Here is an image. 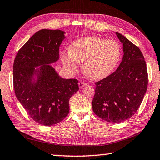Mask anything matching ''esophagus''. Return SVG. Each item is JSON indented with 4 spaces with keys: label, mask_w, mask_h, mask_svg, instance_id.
Here are the masks:
<instances>
[{
    "label": "esophagus",
    "mask_w": 160,
    "mask_h": 160,
    "mask_svg": "<svg viewBox=\"0 0 160 160\" xmlns=\"http://www.w3.org/2000/svg\"><path fill=\"white\" fill-rule=\"evenodd\" d=\"M85 83H84V82H82V81H80V82H78V86H79V88L80 89H82V87L84 86V85H85Z\"/></svg>",
    "instance_id": "obj_1"
}]
</instances>
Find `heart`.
<instances>
[{"mask_svg":"<svg viewBox=\"0 0 160 160\" xmlns=\"http://www.w3.org/2000/svg\"><path fill=\"white\" fill-rule=\"evenodd\" d=\"M121 57V47L114 39L87 37L75 40L68 52L61 53L64 67L73 73L82 64L84 74L92 80H99L109 76Z\"/></svg>","mask_w":160,"mask_h":160,"instance_id":"1","label":"heart"}]
</instances>
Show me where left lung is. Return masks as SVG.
I'll list each match as a JSON object with an SVG mask.
<instances>
[{
  "label": "left lung",
  "mask_w": 160,
  "mask_h": 160,
  "mask_svg": "<svg viewBox=\"0 0 160 160\" xmlns=\"http://www.w3.org/2000/svg\"><path fill=\"white\" fill-rule=\"evenodd\" d=\"M116 34L123 44V59L116 71L95 83L92 105L99 118L118 123L132 117L139 109L147 90L148 72L138 47L121 34Z\"/></svg>",
  "instance_id": "obj_1"
}]
</instances>
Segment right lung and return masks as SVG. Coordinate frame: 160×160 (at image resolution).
Listing matches in <instances>:
<instances>
[{
	"label": "right lung",
	"instance_id": "add662e5",
	"mask_svg": "<svg viewBox=\"0 0 160 160\" xmlns=\"http://www.w3.org/2000/svg\"><path fill=\"white\" fill-rule=\"evenodd\" d=\"M64 34L59 30L38 31L18 51L14 62L16 96L34 121L46 126L67 117L69 99L79 89L78 80L61 78L51 65L59 58Z\"/></svg>",
	"mask_w": 160,
	"mask_h": 160
}]
</instances>
